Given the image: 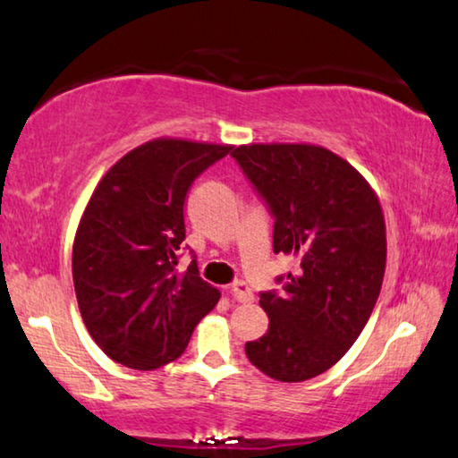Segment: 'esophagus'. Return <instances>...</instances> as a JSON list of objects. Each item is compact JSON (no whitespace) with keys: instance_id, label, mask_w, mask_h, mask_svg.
<instances>
[{"instance_id":"1","label":"esophagus","mask_w":458,"mask_h":458,"mask_svg":"<svg viewBox=\"0 0 458 458\" xmlns=\"http://www.w3.org/2000/svg\"><path fill=\"white\" fill-rule=\"evenodd\" d=\"M231 294H233V299L239 301V302H251L253 301L251 288L248 286V283H243V280H237V283L231 284Z\"/></svg>"}]
</instances>
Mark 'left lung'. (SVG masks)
<instances>
[{
    "instance_id": "obj_1",
    "label": "left lung",
    "mask_w": 458,
    "mask_h": 458,
    "mask_svg": "<svg viewBox=\"0 0 458 458\" xmlns=\"http://www.w3.org/2000/svg\"><path fill=\"white\" fill-rule=\"evenodd\" d=\"M274 215V253L299 259L259 293L268 332L245 344L253 367L283 383L332 369L367 326L381 293V202L346 159L307 143H251L231 153Z\"/></svg>"
}]
</instances>
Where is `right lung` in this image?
<instances>
[{
	"label": "right lung",
	"instance_id": "obj_1",
	"mask_svg": "<svg viewBox=\"0 0 458 458\" xmlns=\"http://www.w3.org/2000/svg\"><path fill=\"white\" fill-rule=\"evenodd\" d=\"M231 145L153 139L110 167L73 242V286L89 335L112 360L156 370L186 350L221 293L192 259L178 272L192 182Z\"/></svg>",
	"mask_w": 458,
	"mask_h": 458
}]
</instances>
